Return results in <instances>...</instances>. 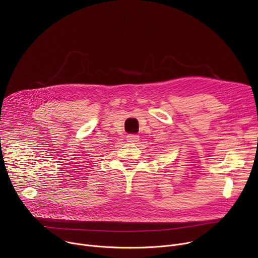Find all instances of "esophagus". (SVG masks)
<instances>
[{"label": "esophagus", "mask_w": 258, "mask_h": 258, "mask_svg": "<svg viewBox=\"0 0 258 258\" xmlns=\"http://www.w3.org/2000/svg\"><path fill=\"white\" fill-rule=\"evenodd\" d=\"M126 140H127V142L136 143V142L139 141V136L135 135V134H130V135L126 136Z\"/></svg>", "instance_id": "esophagus-1"}]
</instances>
